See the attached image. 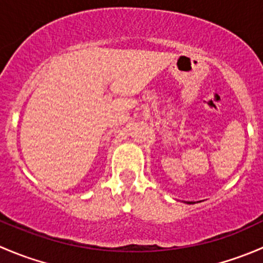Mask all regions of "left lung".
Segmentation results:
<instances>
[{
  "label": "left lung",
  "instance_id": "left-lung-1",
  "mask_svg": "<svg viewBox=\"0 0 263 263\" xmlns=\"http://www.w3.org/2000/svg\"><path fill=\"white\" fill-rule=\"evenodd\" d=\"M187 203H193V202H187Z\"/></svg>",
  "mask_w": 263,
  "mask_h": 263
}]
</instances>
